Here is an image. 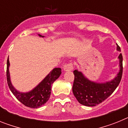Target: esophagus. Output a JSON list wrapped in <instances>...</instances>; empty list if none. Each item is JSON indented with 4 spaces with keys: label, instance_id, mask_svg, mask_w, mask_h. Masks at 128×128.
Returning a JSON list of instances; mask_svg holds the SVG:
<instances>
[{
    "label": "esophagus",
    "instance_id": "1",
    "mask_svg": "<svg viewBox=\"0 0 128 128\" xmlns=\"http://www.w3.org/2000/svg\"><path fill=\"white\" fill-rule=\"evenodd\" d=\"M74 68V65L72 62L68 63L63 66V69L65 71H72Z\"/></svg>",
    "mask_w": 128,
    "mask_h": 128
}]
</instances>
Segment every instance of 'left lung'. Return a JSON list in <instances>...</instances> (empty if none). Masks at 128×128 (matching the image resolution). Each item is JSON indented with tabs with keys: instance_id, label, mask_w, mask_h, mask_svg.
<instances>
[{
	"instance_id": "1",
	"label": "left lung",
	"mask_w": 128,
	"mask_h": 128,
	"mask_svg": "<svg viewBox=\"0 0 128 128\" xmlns=\"http://www.w3.org/2000/svg\"><path fill=\"white\" fill-rule=\"evenodd\" d=\"M117 50L120 48L117 45ZM120 69L117 76L110 82L97 83L92 82L84 78L81 72L75 70L72 92L80 104L87 106H94L101 103L106 99L117 88L122 76V55L120 54Z\"/></svg>"
}]
</instances>
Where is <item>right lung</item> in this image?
Masks as SVG:
<instances>
[{"label":"right lung","instance_id":"add662e5","mask_svg":"<svg viewBox=\"0 0 128 128\" xmlns=\"http://www.w3.org/2000/svg\"><path fill=\"white\" fill-rule=\"evenodd\" d=\"M40 36H41V35ZM9 66L10 62L8 58L6 76L7 82L10 90L20 102L26 106L32 108H38L47 102L50 98L53 82L62 74V69L60 68H55L34 90L28 93H20L16 90L11 84L9 73Z\"/></svg>","mask_w":128,"mask_h":128}]
</instances>
